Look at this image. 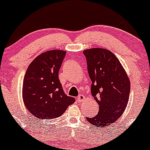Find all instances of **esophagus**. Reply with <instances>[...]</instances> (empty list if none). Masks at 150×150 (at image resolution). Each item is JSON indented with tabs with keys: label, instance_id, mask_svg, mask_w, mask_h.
<instances>
[{
	"label": "esophagus",
	"instance_id": "1",
	"mask_svg": "<svg viewBox=\"0 0 150 150\" xmlns=\"http://www.w3.org/2000/svg\"><path fill=\"white\" fill-rule=\"evenodd\" d=\"M77 100H78L79 103H83L86 100V98H85V96L84 95H79L78 98H77Z\"/></svg>",
	"mask_w": 150,
	"mask_h": 150
}]
</instances>
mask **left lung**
Masks as SVG:
<instances>
[{
  "label": "left lung",
  "instance_id": "1",
  "mask_svg": "<svg viewBox=\"0 0 150 150\" xmlns=\"http://www.w3.org/2000/svg\"><path fill=\"white\" fill-rule=\"evenodd\" d=\"M83 54L92 81V95L99 105L98 115L86 119L97 127L108 126L119 119L127 105L130 93L129 80L111 51L92 48L84 50Z\"/></svg>",
  "mask_w": 150,
  "mask_h": 150
}]
</instances>
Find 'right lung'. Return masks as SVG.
<instances>
[{
	"mask_svg": "<svg viewBox=\"0 0 150 150\" xmlns=\"http://www.w3.org/2000/svg\"><path fill=\"white\" fill-rule=\"evenodd\" d=\"M66 52L52 50L40 54L29 65L23 85V99L28 110L40 120L58 117L75 98L66 95L58 72Z\"/></svg>",
	"mask_w": 150,
	"mask_h": 150,
	"instance_id": "right-lung-1",
	"label": "right lung"
}]
</instances>
